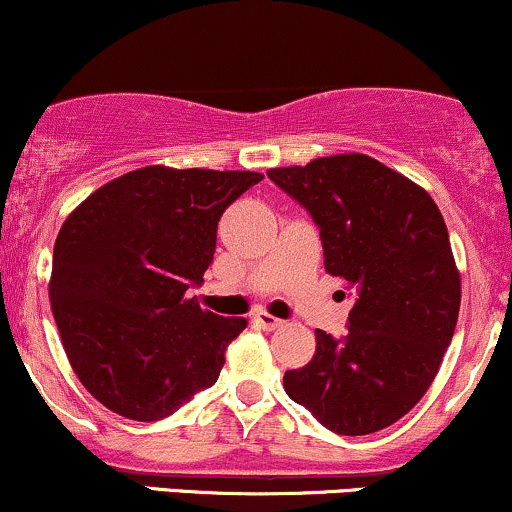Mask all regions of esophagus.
I'll use <instances>...</instances> for the list:
<instances>
[{"label":"esophagus","mask_w":512,"mask_h":512,"mask_svg":"<svg viewBox=\"0 0 512 512\" xmlns=\"http://www.w3.org/2000/svg\"><path fill=\"white\" fill-rule=\"evenodd\" d=\"M255 322L262 326V329H267V331H274V329H279V326L283 324L279 317H274V315H269V312H264V310H260V312H255Z\"/></svg>","instance_id":"obj_1"}]
</instances>
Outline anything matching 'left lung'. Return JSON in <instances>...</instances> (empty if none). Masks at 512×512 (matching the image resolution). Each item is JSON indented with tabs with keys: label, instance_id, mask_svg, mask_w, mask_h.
Listing matches in <instances>:
<instances>
[{
	"label": "left lung",
	"instance_id": "left-lung-1",
	"mask_svg": "<svg viewBox=\"0 0 512 512\" xmlns=\"http://www.w3.org/2000/svg\"><path fill=\"white\" fill-rule=\"evenodd\" d=\"M267 174L312 214L326 272L355 293L348 336L317 329L315 355L283 389L334 434L391 427L432 386L458 322L446 221L427 190L360 152Z\"/></svg>",
	"mask_w": 512,
	"mask_h": 512
}]
</instances>
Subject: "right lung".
<instances>
[{
	"label": "right lung",
	"mask_w": 512,
	"mask_h": 512,
	"mask_svg": "<svg viewBox=\"0 0 512 512\" xmlns=\"http://www.w3.org/2000/svg\"><path fill=\"white\" fill-rule=\"evenodd\" d=\"M257 171H128L85 197L54 243L49 300L80 384L126 420L157 422L217 384L243 317L188 288L214 260L224 209Z\"/></svg>",
	"instance_id": "obj_1"
}]
</instances>
